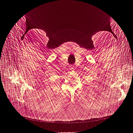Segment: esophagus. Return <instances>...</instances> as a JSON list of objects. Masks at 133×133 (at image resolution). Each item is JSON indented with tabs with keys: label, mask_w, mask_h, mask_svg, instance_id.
<instances>
[{
	"label": "esophagus",
	"mask_w": 133,
	"mask_h": 133,
	"mask_svg": "<svg viewBox=\"0 0 133 133\" xmlns=\"http://www.w3.org/2000/svg\"><path fill=\"white\" fill-rule=\"evenodd\" d=\"M70 70H74V66H70Z\"/></svg>",
	"instance_id": "34e87169"
}]
</instances>
